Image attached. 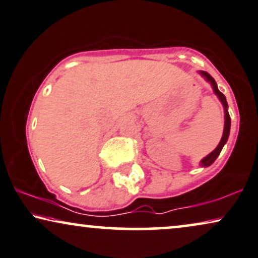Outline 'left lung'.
Segmentation results:
<instances>
[{"mask_svg": "<svg viewBox=\"0 0 258 258\" xmlns=\"http://www.w3.org/2000/svg\"><path fill=\"white\" fill-rule=\"evenodd\" d=\"M199 74L201 75L202 77L205 78V80L207 81L208 83L212 86V89H213L214 94L218 96V99L221 102V105L224 107V113H225V123H224V132H223V136H221V139H220V143L218 144V146L216 149L213 150L211 153H208L206 157H204L200 161V165L202 168H207L210 167L214 163V161L218 158V156L220 155L221 150H223L224 145L226 144L227 139H229V136H230V128H231V118H230V114H229V105H227V101H226V97L223 93H220L219 89H218V86H217V82L214 81V78L211 76L210 74L206 73V71H199Z\"/></svg>", "mask_w": 258, "mask_h": 258, "instance_id": "left-lung-1", "label": "left lung"}]
</instances>
